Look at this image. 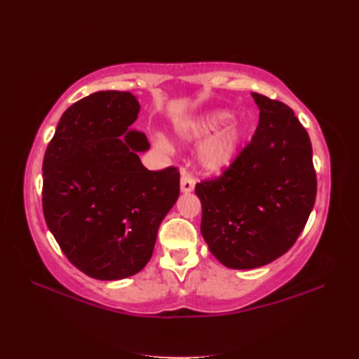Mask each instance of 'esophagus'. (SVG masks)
Instances as JSON below:
<instances>
[{
	"label": "esophagus",
	"mask_w": 359,
	"mask_h": 359,
	"mask_svg": "<svg viewBox=\"0 0 359 359\" xmlns=\"http://www.w3.org/2000/svg\"><path fill=\"white\" fill-rule=\"evenodd\" d=\"M196 180L191 174H189L187 170L182 171V177H180V189L182 193H189L194 189Z\"/></svg>",
	"instance_id": "34e87169"
}]
</instances>
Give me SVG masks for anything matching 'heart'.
<instances>
[{"instance_id":"1","label":"heart","mask_w":359,"mask_h":359,"mask_svg":"<svg viewBox=\"0 0 359 359\" xmlns=\"http://www.w3.org/2000/svg\"><path fill=\"white\" fill-rule=\"evenodd\" d=\"M231 118L228 111H215L207 116L197 117L194 120H188L187 123L180 126V134L185 139H202L212 134L225 125ZM243 137V128L238 123L225 128L216 137L205 144L201 152V162L210 171H219L231 163L236 152L239 149L241 140Z\"/></svg>"}]
</instances>
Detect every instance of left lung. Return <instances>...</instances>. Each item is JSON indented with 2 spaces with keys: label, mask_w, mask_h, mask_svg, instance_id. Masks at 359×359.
<instances>
[{
  "label": "left lung",
  "mask_w": 359,
  "mask_h": 359,
  "mask_svg": "<svg viewBox=\"0 0 359 359\" xmlns=\"http://www.w3.org/2000/svg\"><path fill=\"white\" fill-rule=\"evenodd\" d=\"M259 106L253 139L215 179L201 180V231L228 269L273 262L293 247L316 199L313 151L285 103L251 93Z\"/></svg>",
  "instance_id": "obj_1"
}]
</instances>
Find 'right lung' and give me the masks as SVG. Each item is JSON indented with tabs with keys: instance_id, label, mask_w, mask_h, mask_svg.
I'll list each match as a JSON object with an SVG mask.
<instances>
[{
	"instance_id": "1",
	"label": "right lung",
	"mask_w": 359,
	"mask_h": 359,
	"mask_svg": "<svg viewBox=\"0 0 359 359\" xmlns=\"http://www.w3.org/2000/svg\"><path fill=\"white\" fill-rule=\"evenodd\" d=\"M139 111L131 93L90 94L65 111L44 154L46 224L71 264L94 279L143 270L180 193L177 168L142 165L149 142L129 129Z\"/></svg>"
}]
</instances>
